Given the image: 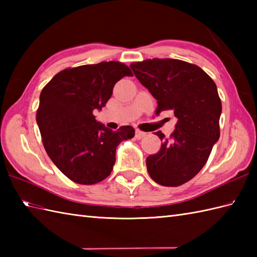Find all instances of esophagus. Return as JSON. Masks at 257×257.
I'll return each mask as SVG.
<instances>
[{
  "label": "esophagus",
  "instance_id": "34e87169",
  "mask_svg": "<svg viewBox=\"0 0 257 257\" xmlns=\"http://www.w3.org/2000/svg\"><path fill=\"white\" fill-rule=\"evenodd\" d=\"M146 136H147V134L144 132H140V130H137V132H136V138H137L138 140L145 138Z\"/></svg>",
  "mask_w": 257,
  "mask_h": 257
}]
</instances>
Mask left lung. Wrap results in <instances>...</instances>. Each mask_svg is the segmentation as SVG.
<instances>
[{
	"label": "left lung",
	"instance_id": "obj_1",
	"mask_svg": "<svg viewBox=\"0 0 257 257\" xmlns=\"http://www.w3.org/2000/svg\"><path fill=\"white\" fill-rule=\"evenodd\" d=\"M130 68L157 99L156 111L172 110L178 118L169 138L156 133L161 148L147 158V170L163 187H179L200 172L220 138L216 85L203 69L180 59H146Z\"/></svg>",
	"mask_w": 257,
	"mask_h": 257
}]
</instances>
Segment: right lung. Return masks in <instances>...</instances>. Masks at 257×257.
I'll list each match as a JSON object with an SVG mask.
<instances>
[{"mask_svg": "<svg viewBox=\"0 0 257 257\" xmlns=\"http://www.w3.org/2000/svg\"><path fill=\"white\" fill-rule=\"evenodd\" d=\"M133 76L127 65L101 62L66 68L43 88L36 121L48 157L72 181L90 185L105 180L116 161V148L135 129L112 132L95 119L112 95L114 84Z\"/></svg>", "mask_w": 257, "mask_h": 257, "instance_id": "right-lung-1", "label": "right lung"}]
</instances>
